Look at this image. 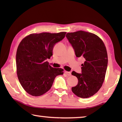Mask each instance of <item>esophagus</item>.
<instances>
[{"instance_id":"1","label":"esophagus","mask_w":122,"mask_h":122,"mask_svg":"<svg viewBox=\"0 0 122 122\" xmlns=\"http://www.w3.org/2000/svg\"><path fill=\"white\" fill-rule=\"evenodd\" d=\"M64 73H65V74L66 75H67L68 76H70L71 75V72H68V71H65L64 72Z\"/></svg>"}]
</instances>
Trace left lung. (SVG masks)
I'll list each match as a JSON object with an SVG mask.
<instances>
[{"label":"left lung","mask_w":122,"mask_h":122,"mask_svg":"<svg viewBox=\"0 0 122 122\" xmlns=\"http://www.w3.org/2000/svg\"><path fill=\"white\" fill-rule=\"evenodd\" d=\"M66 37L76 56L85 60L81 73L72 72L78 79L72 91L78 97H90L97 93L104 82L108 63L105 46L97 36L83 31L68 33Z\"/></svg>","instance_id":"1"}]
</instances>
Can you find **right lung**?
<instances>
[{"label":"right lung","instance_id":"right-lung-1","mask_svg":"<svg viewBox=\"0 0 122 122\" xmlns=\"http://www.w3.org/2000/svg\"><path fill=\"white\" fill-rule=\"evenodd\" d=\"M66 33H33L20 42L16 53L17 73L21 86L29 94L38 97L45 94L55 77L63 74L62 69L52 68L46 60L52 56L54 46Z\"/></svg>","mask_w":122,"mask_h":122}]
</instances>
